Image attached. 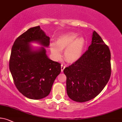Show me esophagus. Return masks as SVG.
Segmentation results:
<instances>
[{
	"label": "esophagus",
	"instance_id": "esophagus-1",
	"mask_svg": "<svg viewBox=\"0 0 122 122\" xmlns=\"http://www.w3.org/2000/svg\"><path fill=\"white\" fill-rule=\"evenodd\" d=\"M66 68V66H64V65H63V64H61V71L62 72H63V70H64V68Z\"/></svg>",
	"mask_w": 122,
	"mask_h": 122
}]
</instances>
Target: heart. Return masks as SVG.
I'll return each instance as SVG.
<instances>
[{
  "instance_id": "obj_1",
  "label": "heart",
  "mask_w": 122,
  "mask_h": 122,
  "mask_svg": "<svg viewBox=\"0 0 122 122\" xmlns=\"http://www.w3.org/2000/svg\"><path fill=\"white\" fill-rule=\"evenodd\" d=\"M85 40L79 37L77 33L70 31L63 33L56 38V43H51L50 48L54 58L56 60L61 58V51H64L66 61L70 63L77 61L83 54Z\"/></svg>"
}]
</instances>
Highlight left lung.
<instances>
[{
	"mask_svg": "<svg viewBox=\"0 0 122 122\" xmlns=\"http://www.w3.org/2000/svg\"><path fill=\"white\" fill-rule=\"evenodd\" d=\"M110 60L109 47L94 31L88 50L64 70L68 97L74 101L84 102L98 95L110 77Z\"/></svg>",
	"mask_w": 122,
	"mask_h": 122,
	"instance_id": "left-lung-1",
	"label": "left lung"
}]
</instances>
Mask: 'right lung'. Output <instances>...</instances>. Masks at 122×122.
Listing matches in <instances>:
<instances>
[{"instance_id": "1", "label": "right lung", "mask_w": 122, "mask_h": 122, "mask_svg": "<svg viewBox=\"0 0 122 122\" xmlns=\"http://www.w3.org/2000/svg\"><path fill=\"white\" fill-rule=\"evenodd\" d=\"M42 46L33 48L31 43ZM50 37L40 26L31 28L15 40L11 50L10 70L16 88L31 100H40L50 93L53 83L61 72V64L52 61L45 47Z\"/></svg>"}]
</instances>
